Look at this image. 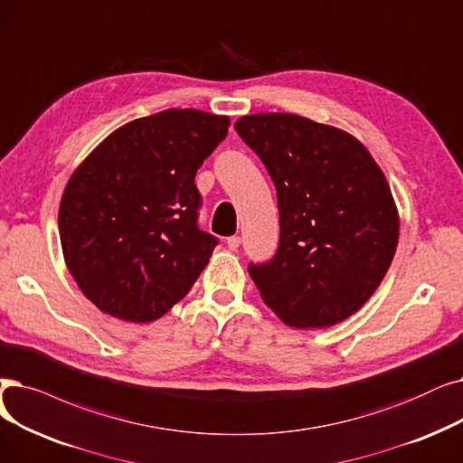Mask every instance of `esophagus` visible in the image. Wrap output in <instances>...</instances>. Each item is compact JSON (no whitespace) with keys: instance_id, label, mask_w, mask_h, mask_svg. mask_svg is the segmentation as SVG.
<instances>
[{"instance_id":"1","label":"esophagus","mask_w":463,"mask_h":463,"mask_svg":"<svg viewBox=\"0 0 463 463\" xmlns=\"http://www.w3.org/2000/svg\"><path fill=\"white\" fill-rule=\"evenodd\" d=\"M240 242H242V240H240V236H231V238H227V248L231 251H236L240 248Z\"/></svg>"}]
</instances>
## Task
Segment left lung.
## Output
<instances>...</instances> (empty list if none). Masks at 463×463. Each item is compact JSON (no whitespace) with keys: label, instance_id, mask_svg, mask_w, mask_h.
<instances>
[{"label":"left lung","instance_id":"1","mask_svg":"<svg viewBox=\"0 0 463 463\" xmlns=\"http://www.w3.org/2000/svg\"><path fill=\"white\" fill-rule=\"evenodd\" d=\"M278 194L279 246L250 276L265 305L295 329H324L364 307L386 276L399 213L386 175L352 134L293 113L234 125Z\"/></svg>","mask_w":463,"mask_h":463}]
</instances>
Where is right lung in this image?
Returning a JSON list of instances; mask_svg holds the SVG:
<instances>
[{
    "instance_id": "add662e5",
    "label": "right lung",
    "mask_w": 463,
    "mask_h": 463,
    "mask_svg": "<svg viewBox=\"0 0 463 463\" xmlns=\"http://www.w3.org/2000/svg\"><path fill=\"white\" fill-rule=\"evenodd\" d=\"M231 118L166 109L111 132L64 189L60 244L79 289L134 324L163 317L204 270L217 240L198 229L194 175Z\"/></svg>"
}]
</instances>
